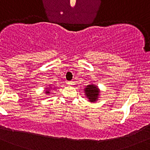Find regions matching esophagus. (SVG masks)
<instances>
[{
  "mask_svg": "<svg viewBox=\"0 0 150 150\" xmlns=\"http://www.w3.org/2000/svg\"><path fill=\"white\" fill-rule=\"evenodd\" d=\"M67 84L69 86H72L74 84V81H67Z\"/></svg>",
  "mask_w": 150,
  "mask_h": 150,
  "instance_id": "esophagus-1",
  "label": "esophagus"
}]
</instances>
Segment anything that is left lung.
<instances>
[{
    "label": "left lung",
    "instance_id": "1",
    "mask_svg": "<svg viewBox=\"0 0 150 150\" xmlns=\"http://www.w3.org/2000/svg\"><path fill=\"white\" fill-rule=\"evenodd\" d=\"M84 92H85L86 96L89 99V102L94 103L98 100L100 91L97 86L94 85V84L87 85L84 89Z\"/></svg>",
    "mask_w": 150,
    "mask_h": 150
}]
</instances>
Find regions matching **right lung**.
I'll use <instances>...</instances> for the list:
<instances>
[{"label": "right lung", "mask_w": 150, "mask_h": 150, "mask_svg": "<svg viewBox=\"0 0 150 150\" xmlns=\"http://www.w3.org/2000/svg\"><path fill=\"white\" fill-rule=\"evenodd\" d=\"M45 93H47V94H49V93H50V91H49V90H47V91H46V92H45Z\"/></svg>", "instance_id": "1"}]
</instances>
